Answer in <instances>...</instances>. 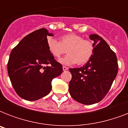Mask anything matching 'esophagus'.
I'll return each mask as SVG.
<instances>
[{"label":"esophagus","instance_id":"esophagus-1","mask_svg":"<svg viewBox=\"0 0 128 128\" xmlns=\"http://www.w3.org/2000/svg\"><path fill=\"white\" fill-rule=\"evenodd\" d=\"M62 68H63V70H64V71L68 70V67H66V66H63V67H62Z\"/></svg>","mask_w":128,"mask_h":128}]
</instances>
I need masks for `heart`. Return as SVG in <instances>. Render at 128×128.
Wrapping results in <instances>:
<instances>
[{
  "label": "heart",
  "instance_id": "obj_1",
  "mask_svg": "<svg viewBox=\"0 0 128 128\" xmlns=\"http://www.w3.org/2000/svg\"><path fill=\"white\" fill-rule=\"evenodd\" d=\"M47 44L51 54L58 60L67 49L68 54L60 60L61 63L66 65L76 62L79 65L85 64L91 58L94 51V46L91 41L83 39L81 36L74 33L63 35L60 38V41L49 38Z\"/></svg>",
  "mask_w": 128,
  "mask_h": 128
}]
</instances>
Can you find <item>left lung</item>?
Returning a JSON list of instances; mask_svg holds the SVG:
<instances>
[{
  "instance_id": "8db88e82",
  "label": "left lung",
  "mask_w": 128,
  "mask_h": 128,
  "mask_svg": "<svg viewBox=\"0 0 128 128\" xmlns=\"http://www.w3.org/2000/svg\"><path fill=\"white\" fill-rule=\"evenodd\" d=\"M94 51L83 67L70 68L72 80L69 92L78 102L91 105L101 101L109 92L118 70L116 55L97 34H90Z\"/></svg>"
}]
</instances>
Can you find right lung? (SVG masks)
<instances>
[{
    "label": "right lung",
    "instance_id": "add662e5",
    "mask_svg": "<svg viewBox=\"0 0 128 128\" xmlns=\"http://www.w3.org/2000/svg\"><path fill=\"white\" fill-rule=\"evenodd\" d=\"M46 28L27 35L11 51L8 74L14 89L20 98L34 101L46 96L52 89V80L62 74L58 62L48 48ZM50 65V66H48Z\"/></svg>",
    "mask_w": 128,
    "mask_h": 128
}]
</instances>
